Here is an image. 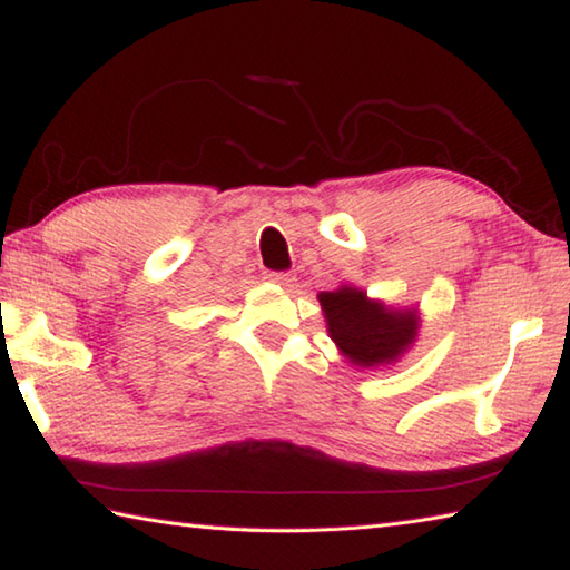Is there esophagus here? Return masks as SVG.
Returning <instances> with one entry per match:
<instances>
[{
	"instance_id": "esophagus-1",
	"label": "esophagus",
	"mask_w": 570,
	"mask_h": 570,
	"mask_svg": "<svg viewBox=\"0 0 570 570\" xmlns=\"http://www.w3.org/2000/svg\"><path fill=\"white\" fill-rule=\"evenodd\" d=\"M266 278L278 286H294V282H296V276L292 272H268Z\"/></svg>"
}]
</instances>
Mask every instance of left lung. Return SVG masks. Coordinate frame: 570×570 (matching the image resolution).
<instances>
[{"mask_svg":"<svg viewBox=\"0 0 570 570\" xmlns=\"http://www.w3.org/2000/svg\"><path fill=\"white\" fill-rule=\"evenodd\" d=\"M326 326L336 346L360 366L387 364L407 350L414 340V314L390 312L374 304L356 288L320 294Z\"/></svg>","mask_w":570,"mask_h":570,"instance_id":"8db88e82","label":"left lung"}]
</instances>
